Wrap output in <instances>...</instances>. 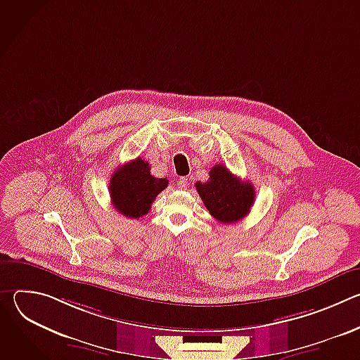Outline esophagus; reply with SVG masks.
Masks as SVG:
<instances>
[{
  "label": "esophagus",
  "mask_w": 360,
  "mask_h": 360,
  "mask_svg": "<svg viewBox=\"0 0 360 360\" xmlns=\"http://www.w3.org/2000/svg\"><path fill=\"white\" fill-rule=\"evenodd\" d=\"M188 185H189L188 178L182 176V178H179V179H178V188H179V189H186V188H188Z\"/></svg>",
  "instance_id": "1"
}]
</instances>
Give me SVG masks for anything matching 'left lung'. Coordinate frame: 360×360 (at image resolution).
Instances as JSON below:
<instances>
[{"instance_id":"left-lung-1","label":"left lung","mask_w":360,"mask_h":360,"mask_svg":"<svg viewBox=\"0 0 360 360\" xmlns=\"http://www.w3.org/2000/svg\"><path fill=\"white\" fill-rule=\"evenodd\" d=\"M196 191L210 214L222 224L243 219L255 202V189L249 181H240L224 165L210 171L207 182H196Z\"/></svg>"}]
</instances>
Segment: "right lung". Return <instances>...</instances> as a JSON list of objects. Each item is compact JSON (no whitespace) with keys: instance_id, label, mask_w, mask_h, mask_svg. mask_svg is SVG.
<instances>
[{"instance_id":"1","label":"right lung","mask_w":360,"mask_h":360,"mask_svg":"<svg viewBox=\"0 0 360 360\" xmlns=\"http://www.w3.org/2000/svg\"><path fill=\"white\" fill-rule=\"evenodd\" d=\"M167 186V178L150 175L149 164L136 158L115 169L110 179V195L120 214L136 219L148 214L152 202Z\"/></svg>"}]
</instances>
